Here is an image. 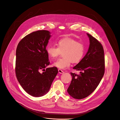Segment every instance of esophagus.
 Wrapping results in <instances>:
<instances>
[{"label":"esophagus","instance_id":"34e87169","mask_svg":"<svg viewBox=\"0 0 120 120\" xmlns=\"http://www.w3.org/2000/svg\"><path fill=\"white\" fill-rule=\"evenodd\" d=\"M58 72H59V73H60V74H63L64 73V72L63 70H62L61 69H58Z\"/></svg>","mask_w":120,"mask_h":120}]
</instances>
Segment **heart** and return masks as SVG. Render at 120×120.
<instances>
[{
  "label": "heart",
  "mask_w": 120,
  "mask_h": 120,
  "mask_svg": "<svg viewBox=\"0 0 120 120\" xmlns=\"http://www.w3.org/2000/svg\"><path fill=\"white\" fill-rule=\"evenodd\" d=\"M57 46H49L46 52L49 57L53 59L63 52V58L55 61L53 66L62 69L68 68L71 62L76 63L81 61L85 52V47L83 43L77 42L70 38H61L56 42Z\"/></svg>",
  "instance_id": "obj_1"
}]
</instances>
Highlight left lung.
<instances>
[{
  "label": "left lung",
  "mask_w": 120,
  "mask_h": 120,
  "mask_svg": "<svg viewBox=\"0 0 120 120\" xmlns=\"http://www.w3.org/2000/svg\"><path fill=\"white\" fill-rule=\"evenodd\" d=\"M90 45L84 57L73 68L80 71L78 75L71 72L72 81L67 90L71 97L77 99L87 97L99 84L105 72L104 52L102 44L87 33Z\"/></svg>",
  "instance_id": "1"
}]
</instances>
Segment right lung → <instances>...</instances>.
I'll use <instances>...</instances> for the list:
<instances>
[{
	"instance_id": "1",
	"label": "right lung",
	"mask_w": 120,
	"mask_h": 120,
	"mask_svg": "<svg viewBox=\"0 0 120 120\" xmlns=\"http://www.w3.org/2000/svg\"><path fill=\"white\" fill-rule=\"evenodd\" d=\"M50 34L47 30L33 32L21 40L16 51V76L22 88L33 97L48 92L58 72L54 67L45 69L50 64L46 48Z\"/></svg>"
}]
</instances>
